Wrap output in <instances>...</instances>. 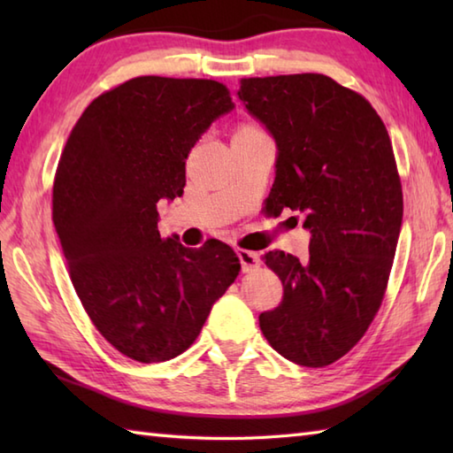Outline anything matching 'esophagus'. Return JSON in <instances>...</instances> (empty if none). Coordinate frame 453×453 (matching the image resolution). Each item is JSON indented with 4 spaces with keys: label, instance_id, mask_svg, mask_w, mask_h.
<instances>
[{
    "label": "esophagus",
    "instance_id": "34e87169",
    "mask_svg": "<svg viewBox=\"0 0 453 453\" xmlns=\"http://www.w3.org/2000/svg\"><path fill=\"white\" fill-rule=\"evenodd\" d=\"M235 253L239 257V263H242L243 273H251L261 266V257H258V253L247 251V249H235Z\"/></svg>",
    "mask_w": 453,
    "mask_h": 453
}]
</instances>
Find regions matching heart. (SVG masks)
<instances>
[{
  "instance_id": "b5f03b06",
  "label": "heart",
  "mask_w": 453,
  "mask_h": 453,
  "mask_svg": "<svg viewBox=\"0 0 453 453\" xmlns=\"http://www.w3.org/2000/svg\"><path fill=\"white\" fill-rule=\"evenodd\" d=\"M265 134L255 122H239L234 130V138H253Z\"/></svg>"
}]
</instances>
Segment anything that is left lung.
<instances>
[{"instance_id": "1", "label": "left lung", "mask_w": 453, "mask_h": 453, "mask_svg": "<svg viewBox=\"0 0 453 453\" xmlns=\"http://www.w3.org/2000/svg\"><path fill=\"white\" fill-rule=\"evenodd\" d=\"M237 95L276 140L266 210L290 208L311 232L307 263L265 253L284 296L258 325L284 358L323 368L354 349L386 296L403 221L389 134L360 93L323 73L245 78Z\"/></svg>"}]
</instances>
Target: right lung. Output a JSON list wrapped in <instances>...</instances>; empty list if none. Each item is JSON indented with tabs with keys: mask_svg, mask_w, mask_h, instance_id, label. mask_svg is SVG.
Returning a JSON list of instances; mask_svg holds the SVG:
<instances>
[{
	"mask_svg": "<svg viewBox=\"0 0 453 453\" xmlns=\"http://www.w3.org/2000/svg\"><path fill=\"white\" fill-rule=\"evenodd\" d=\"M232 109L219 81L142 75L91 101L58 161L52 219L75 294L136 362L185 352L242 268L218 239L188 249L157 229V202L182 195L190 150Z\"/></svg>",
	"mask_w": 453,
	"mask_h": 453,
	"instance_id": "1",
	"label": "right lung"
}]
</instances>
